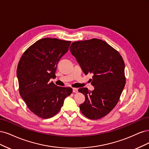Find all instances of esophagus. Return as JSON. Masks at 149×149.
<instances>
[{"label":"esophagus","mask_w":149,"mask_h":149,"mask_svg":"<svg viewBox=\"0 0 149 149\" xmlns=\"http://www.w3.org/2000/svg\"><path fill=\"white\" fill-rule=\"evenodd\" d=\"M72 90H73L74 93H77L78 92V89L76 88H73Z\"/></svg>","instance_id":"obj_1"}]
</instances>
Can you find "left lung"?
<instances>
[{"instance_id": "8db88e82", "label": "left lung", "mask_w": 149, "mask_h": 149, "mask_svg": "<svg viewBox=\"0 0 149 149\" xmlns=\"http://www.w3.org/2000/svg\"><path fill=\"white\" fill-rule=\"evenodd\" d=\"M70 50L84 74H93L94 90L79 89L85 97L80 111L88 119L102 118L116 106L125 86L123 57L107 42L96 38L74 42Z\"/></svg>"}]
</instances>
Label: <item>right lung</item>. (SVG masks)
<instances>
[{"label":"right lung","instance_id":"1","mask_svg":"<svg viewBox=\"0 0 149 149\" xmlns=\"http://www.w3.org/2000/svg\"><path fill=\"white\" fill-rule=\"evenodd\" d=\"M71 41L45 38L30 46L18 62L17 75L19 93L28 108L43 119L53 117L72 89L61 87L49 81L56 77L57 64Z\"/></svg>","mask_w":149,"mask_h":149}]
</instances>
